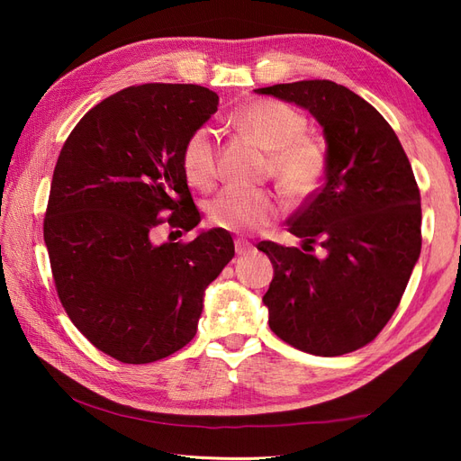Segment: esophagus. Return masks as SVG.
Listing matches in <instances>:
<instances>
[{
    "mask_svg": "<svg viewBox=\"0 0 461 461\" xmlns=\"http://www.w3.org/2000/svg\"><path fill=\"white\" fill-rule=\"evenodd\" d=\"M234 249H236V256H249V254L254 252V246L249 244L248 240L236 239V240H234Z\"/></svg>",
    "mask_w": 461,
    "mask_h": 461,
    "instance_id": "1",
    "label": "esophagus"
}]
</instances>
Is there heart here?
Segmentation results:
<instances>
[{
    "mask_svg": "<svg viewBox=\"0 0 461 461\" xmlns=\"http://www.w3.org/2000/svg\"><path fill=\"white\" fill-rule=\"evenodd\" d=\"M234 124L269 151L267 171L294 200H305L323 183L327 151L315 136L303 134L308 121L292 105L278 100H256L234 113ZM188 185L209 190L217 180V144L213 131H194L180 153ZM281 200L271 190L225 188L205 205L213 227L246 232L267 227L281 213Z\"/></svg>",
    "mask_w": 461,
    "mask_h": 461,
    "instance_id": "b5f03b06",
    "label": "heart"
}]
</instances>
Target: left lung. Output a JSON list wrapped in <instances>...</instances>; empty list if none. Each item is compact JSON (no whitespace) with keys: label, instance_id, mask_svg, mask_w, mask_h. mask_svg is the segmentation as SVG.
<instances>
[{"label":"left lung","instance_id":"obj_1","mask_svg":"<svg viewBox=\"0 0 461 461\" xmlns=\"http://www.w3.org/2000/svg\"><path fill=\"white\" fill-rule=\"evenodd\" d=\"M256 92L308 109L329 144L325 183L286 221L302 249L258 244L275 267L269 327L302 352L350 354L376 339L408 286L421 252L420 186L393 127L352 90L300 80Z\"/></svg>","mask_w":461,"mask_h":461}]
</instances>
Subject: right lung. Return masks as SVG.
<instances>
[{"label": "right lung", "instance_id": "1", "mask_svg": "<svg viewBox=\"0 0 461 461\" xmlns=\"http://www.w3.org/2000/svg\"><path fill=\"white\" fill-rule=\"evenodd\" d=\"M219 107L198 85L129 86L94 105L55 163L44 240L68 319L104 354L151 364L196 334L203 290L234 258L230 234L156 244L202 221L180 153Z\"/></svg>", "mask_w": 461, "mask_h": 461}]
</instances>
